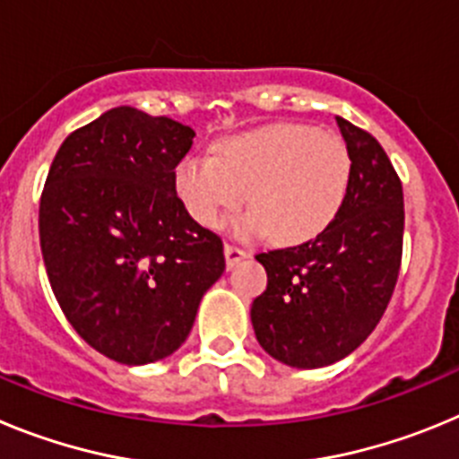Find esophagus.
<instances>
[{
  "label": "esophagus",
  "instance_id": "1",
  "mask_svg": "<svg viewBox=\"0 0 459 459\" xmlns=\"http://www.w3.org/2000/svg\"><path fill=\"white\" fill-rule=\"evenodd\" d=\"M248 250L238 248V246H232V243H225V262H227V269H232L237 266L241 259L248 257Z\"/></svg>",
  "mask_w": 459,
  "mask_h": 459
}]
</instances>
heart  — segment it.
I'll return each mask as SVG.
<instances>
[{"label":"heart","mask_w":459,"mask_h":459,"mask_svg":"<svg viewBox=\"0 0 459 459\" xmlns=\"http://www.w3.org/2000/svg\"><path fill=\"white\" fill-rule=\"evenodd\" d=\"M351 158L344 142L307 124H271L190 153L174 168V190L190 216L216 227L246 200L243 237L271 234L296 246L319 237L347 197Z\"/></svg>","instance_id":"b5f03b06"}]
</instances>
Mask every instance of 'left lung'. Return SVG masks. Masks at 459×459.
I'll return each instance as SVG.
<instances>
[{
    "label": "left lung",
    "mask_w": 459,
    "mask_h": 459,
    "mask_svg": "<svg viewBox=\"0 0 459 459\" xmlns=\"http://www.w3.org/2000/svg\"><path fill=\"white\" fill-rule=\"evenodd\" d=\"M335 121L351 158L338 216L312 241L257 255L269 278L250 307L257 342L301 370L350 356L375 331L403 262L400 177L370 133Z\"/></svg>",
    "instance_id": "left-lung-1"
}]
</instances>
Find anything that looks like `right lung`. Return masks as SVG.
I'll return each mask as SVG.
<instances>
[{"instance_id":"add662e5","label":"right lung","mask_w":459,"mask_h":459,"mask_svg":"<svg viewBox=\"0 0 459 459\" xmlns=\"http://www.w3.org/2000/svg\"><path fill=\"white\" fill-rule=\"evenodd\" d=\"M195 131L108 109L64 140L40 195V253L55 299L93 350L144 366L179 350L225 271L222 241L174 190Z\"/></svg>"}]
</instances>
